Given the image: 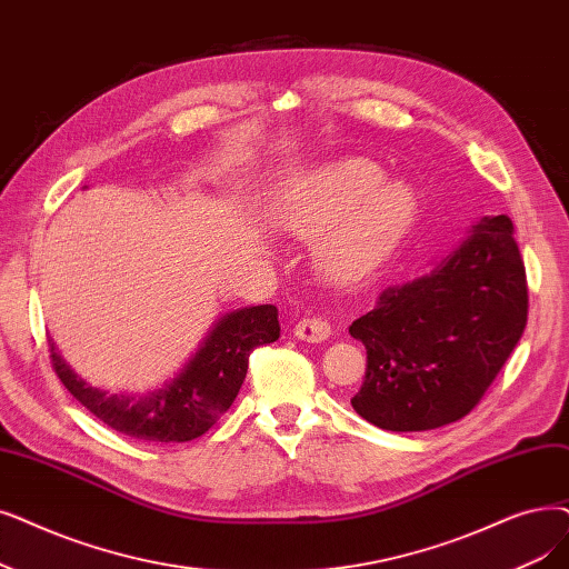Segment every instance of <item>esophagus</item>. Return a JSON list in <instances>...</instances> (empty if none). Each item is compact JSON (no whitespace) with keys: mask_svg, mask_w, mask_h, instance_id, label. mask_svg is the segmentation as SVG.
Segmentation results:
<instances>
[{"mask_svg":"<svg viewBox=\"0 0 569 569\" xmlns=\"http://www.w3.org/2000/svg\"><path fill=\"white\" fill-rule=\"evenodd\" d=\"M295 337L302 339V341H309V343H320L330 339L332 330H330V323L326 318H318V316H307L302 318L298 326H295Z\"/></svg>","mask_w":569,"mask_h":569,"instance_id":"1","label":"esophagus"}]
</instances>
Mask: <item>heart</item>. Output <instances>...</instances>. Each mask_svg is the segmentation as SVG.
I'll list each match as a JSON object with an SVG mask.
<instances>
[{
    "label": "heart",
    "mask_w": 569,
    "mask_h": 569,
    "mask_svg": "<svg viewBox=\"0 0 569 569\" xmlns=\"http://www.w3.org/2000/svg\"><path fill=\"white\" fill-rule=\"evenodd\" d=\"M416 192L383 181L379 164L346 158L318 167L295 186L279 223L298 239H316L313 264L335 283H356L377 271L416 220Z\"/></svg>",
    "instance_id": "b5f03b06"
}]
</instances>
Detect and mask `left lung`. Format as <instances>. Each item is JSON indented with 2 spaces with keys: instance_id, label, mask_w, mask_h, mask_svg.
<instances>
[{
  "instance_id": "8db88e82",
  "label": "left lung",
  "mask_w": 569,
  "mask_h": 569,
  "mask_svg": "<svg viewBox=\"0 0 569 569\" xmlns=\"http://www.w3.org/2000/svg\"><path fill=\"white\" fill-rule=\"evenodd\" d=\"M526 323L513 226L507 216L483 218L451 253L381 290L375 309L353 320L367 372L351 405L390 432L456 423L479 405Z\"/></svg>"
}]
</instances>
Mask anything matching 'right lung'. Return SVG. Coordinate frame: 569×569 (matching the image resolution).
Instances as JSON below:
<instances>
[{"instance_id": "obj_1", "label": "right lung", "mask_w": 569, "mask_h": 569, "mask_svg": "<svg viewBox=\"0 0 569 569\" xmlns=\"http://www.w3.org/2000/svg\"><path fill=\"white\" fill-rule=\"evenodd\" d=\"M281 335L274 305L243 307L218 316L197 351L160 388L111 392L81 379L60 356L53 339L51 360L64 388L90 413L141 441H190L202 437L234 402L249 369V356Z\"/></svg>"}]
</instances>
